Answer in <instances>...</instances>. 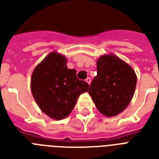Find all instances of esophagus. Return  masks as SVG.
<instances>
[{"mask_svg": "<svg viewBox=\"0 0 159 159\" xmlns=\"http://www.w3.org/2000/svg\"><path fill=\"white\" fill-rule=\"evenodd\" d=\"M86 82H87V83H88L89 85H90V84H91V78H90V77H87V78H86Z\"/></svg>", "mask_w": 159, "mask_h": 159, "instance_id": "1", "label": "esophagus"}]
</instances>
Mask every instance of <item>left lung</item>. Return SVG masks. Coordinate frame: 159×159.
Wrapping results in <instances>:
<instances>
[{
	"label": "left lung",
	"instance_id": "1",
	"mask_svg": "<svg viewBox=\"0 0 159 159\" xmlns=\"http://www.w3.org/2000/svg\"><path fill=\"white\" fill-rule=\"evenodd\" d=\"M137 78L135 71L113 55H104L97 60V76L88 93L97 109L107 117L117 116L130 104Z\"/></svg>",
	"mask_w": 159,
	"mask_h": 159
}]
</instances>
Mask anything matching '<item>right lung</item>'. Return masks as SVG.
Returning a JSON list of instances; mask_svg holds the SVG:
<instances>
[{"mask_svg":"<svg viewBox=\"0 0 159 159\" xmlns=\"http://www.w3.org/2000/svg\"><path fill=\"white\" fill-rule=\"evenodd\" d=\"M67 59L51 52L37 65L31 78V91L37 105L51 118L60 120L70 114L77 98L89 85L77 77L75 69L67 68Z\"/></svg>","mask_w":159,"mask_h":159,"instance_id":"1","label":"right lung"}]
</instances>
